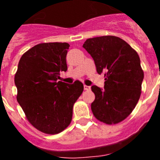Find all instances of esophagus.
<instances>
[{
    "instance_id": "34e87169",
    "label": "esophagus",
    "mask_w": 160,
    "mask_h": 160,
    "mask_svg": "<svg viewBox=\"0 0 160 160\" xmlns=\"http://www.w3.org/2000/svg\"><path fill=\"white\" fill-rule=\"evenodd\" d=\"M84 90H87V91H89V90H90V87H89V86H86V85H85V86H84Z\"/></svg>"
}]
</instances>
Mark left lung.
<instances>
[{
  "label": "left lung",
  "mask_w": 160,
  "mask_h": 160,
  "mask_svg": "<svg viewBox=\"0 0 160 160\" xmlns=\"http://www.w3.org/2000/svg\"><path fill=\"white\" fill-rule=\"evenodd\" d=\"M82 46L94 59L98 73L105 72L104 90L91 87L95 95L93 114L108 125L122 122L141 95L144 73L138 54L125 41L111 35L89 38Z\"/></svg>",
  "instance_id": "8db88e82"
}]
</instances>
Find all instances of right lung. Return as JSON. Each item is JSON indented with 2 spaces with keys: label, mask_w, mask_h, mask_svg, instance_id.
<instances>
[{
  "label": "right lung",
  "mask_w": 160,
  "mask_h": 160,
  "mask_svg": "<svg viewBox=\"0 0 160 160\" xmlns=\"http://www.w3.org/2000/svg\"><path fill=\"white\" fill-rule=\"evenodd\" d=\"M66 42L36 45L25 52L18 63L14 82L17 100L29 123L48 135H55L70 125L73 107L83 91V84L58 81L67 70Z\"/></svg>",
  "instance_id": "1"
}]
</instances>
